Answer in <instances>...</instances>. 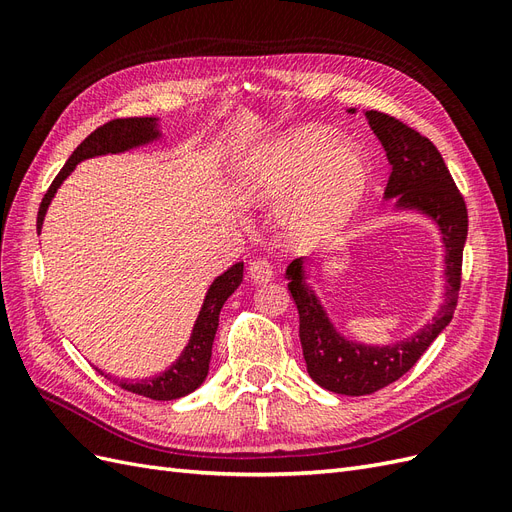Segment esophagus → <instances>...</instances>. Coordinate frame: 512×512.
I'll use <instances>...</instances> for the list:
<instances>
[{"mask_svg":"<svg viewBox=\"0 0 512 512\" xmlns=\"http://www.w3.org/2000/svg\"><path fill=\"white\" fill-rule=\"evenodd\" d=\"M247 271H250V277L256 284H267L273 277V265L267 258H254Z\"/></svg>","mask_w":512,"mask_h":512,"instance_id":"esophagus-1","label":"esophagus"}]
</instances>
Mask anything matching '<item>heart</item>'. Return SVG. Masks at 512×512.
<instances>
[{"label":"heart","instance_id":"1","mask_svg":"<svg viewBox=\"0 0 512 512\" xmlns=\"http://www.w3.org/2000/svg\"><path fill=\"white\" fill-rule=\"evenodd\" d=\"M369 183L359 149L333 145V134L303 126L277 141L247 175L252 194L284 196V228L297 241H322L346 224Z\"/></svg>","mask_w":512,"mask_h":512}]
</instances>
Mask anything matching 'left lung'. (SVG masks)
<instances>
[{
	"mask_svg": "<svg viewBox=\"0 0 512 512\" xmlns=\"http://www.w3.org/2000/svg\"><path fill=\"white\" fill-rule=\"evenodd\" d=\"M371 130L380 138L393 173L384 196L397 207L418 209L438 222L446 245V301L425 329L395 346H363L339 335L314 292L303 284L301 260L286 271L288 290L299 309V337L307 374L322 389L339 395H371L410 371L423 352L451 322L461 286L463 243L468 237V209L451 173L427 136L404 121L380 111H365Z\"/></svg>",
	"mask_w": 512,
	"mask_h": 512,
	"instance_id": "obj_1",
	"label": "left lung"
}]
</instances>
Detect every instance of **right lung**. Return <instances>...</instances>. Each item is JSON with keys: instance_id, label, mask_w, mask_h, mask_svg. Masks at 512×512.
<instances>
[{"instance_id": "add662e5", "label": "right lung", "mask_w": 512, "mask_h": 512, "mask_svg": "<svg viewBox=\"0 0 512 512\" xmlns=\"http://www.w3.org/2000/svg\"><path fill=\"white\" fill-rule=\"evenodd\" d=\"M158 136L156 130V119L151 117H126V119H113L104 123V126L96 128L91 132L85 141L74 149L64 168L59 170L57 177L46 190L40 209H38V235H40V226L44 220L46 207H49L53 194L61 185L74 166L79 164L85 158H94V156H104V153H119L126 151L130 147L143 145L147 141H153ZM243 282V262H237L232 265L226 273H222L218 280H215L207 292V299L203 303V309H200L198 320L194 324L192 339L190 344L185 346L181 359L170 365L162 376H156L151 380H136V382H119L121 389H126L130 393L143 395L149 399H158V401H170V399H179L183 395L192 393L198 389L203 380L207 378L209 371V361H211V346H213V337L215 331H218V322H220V309L226 303L232 292L239 288ZM117 382V380H113Z\"/></svg>"}]
</instances>
